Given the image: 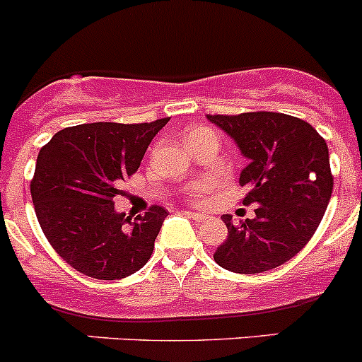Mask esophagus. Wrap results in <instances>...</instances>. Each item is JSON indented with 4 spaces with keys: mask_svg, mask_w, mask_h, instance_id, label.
Here are the masks:
<instances>
[{
    "mask_svg": "<svg viewBox=\"0 0 362 362\" xmlns=\"http://www.w3.org/2000/svg\"><path fill=\"white\" fill-rule=\"evenodd\" d=\"M185 216L187 217H191V219H194L196 223H202V221H205L206 219V216L205 214H199V212H191V210H187V212H184Z\"/></svg>",
    "mask_w": 362,
    "mask_h": 362,
    "instance_id": "esophagus-1",
    "label": "esophagus"
}]
</instances>
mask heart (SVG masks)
<instances>
[{
	"instance_id": "heart-1",
	"label": "heart",
	"mask_w": 362,
	"mask_h": 362,
	"mask_svg": "<svg viewBox=\"0 0 362 362\" xmlns=\"http://www.w3.org/2000/svg\"><path fill=\"white\" fill-rule=\"evenodd\" d=\"M203 132H210V129L206 127H196V129H191V131L187 132V138H194V136L198 134H203ZM210 189V182L209 180H199V182H194V184L189 187V196H191L192 199H203L206 196V192H209Z\"/></svg>"
}]
</instances>
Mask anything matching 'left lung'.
<instances>
[{
	"instance_id": "8db88e82",
	"label": "left lung",
	"mask_w": 362,
	"mask_h": 362,
	"mask_svg": "<svg viewBox=\"0 0 362 362\" xmlns=\"http://www.w3.org/2000/svg\"><path fill=\"white\" fill-rule=\"evenodd\" d=\"M249 160L238 184L244 205H258L252 219H221L228 238L214 252L223 269L258 274L292 259L317 231L332 194L325 139L300 118L272 111L206 115Z\"/></svg>"
}]
</instances>
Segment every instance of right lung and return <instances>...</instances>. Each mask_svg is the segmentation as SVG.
Here are the masks:
<instances>
[{"label":"right lung","mask_w":362,"mask_h":362,"mask_svg":"<svg viewBox=\"0 0 362 362\" xmlns=\"http://www.w3.org/2000/svg\"><path fill=\"white\" fill-rule=\"evenodd\" d=\"M168 122L74 125L40 148L30 185L35 214L49 244L81 274L122 279L152 256L166 210L152 205L131 221L115 210L113 198Z\"/></svg>","instance_id":"obj_1"}]
</instances>
